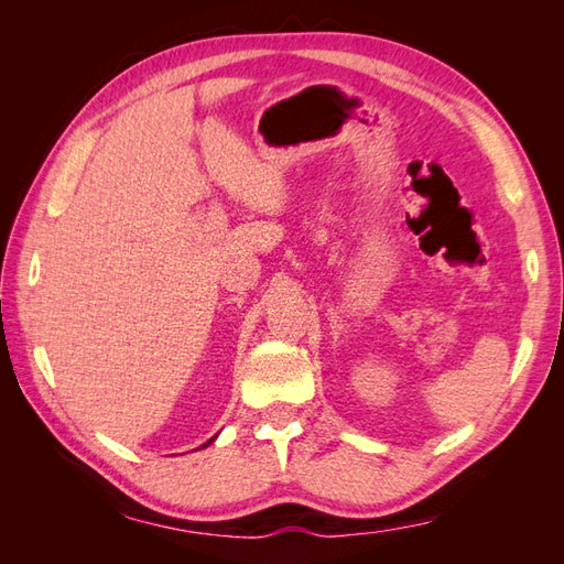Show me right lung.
I'll return each mask as SVG.
<instances>
[{
  "label": "right lung",
  "mask_w": 564,
  "mask_h": 564,
  "mask_svg": "<svg viewBox=\"0 0 564 564\" xmlns=\"http://www.w3.org/2000/svg\"><path fill=\"white\" fill-rule=\"evenodd\" d=\"M214 437H216V435H214ZM214 437H212V440L207 442V445H212V442H214ZM207 445H202V447H207ZM202 447H199V449H202Z\"/></svg>",
  "instance_id": "1"
}]
</instances>
